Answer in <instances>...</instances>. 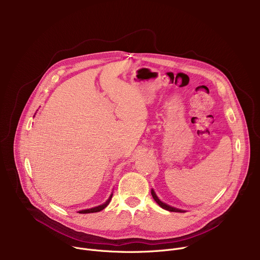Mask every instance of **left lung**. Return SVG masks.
<instances>
[{"label":"left lung","mask_w":260,"mask_h":260,"mask_svg":"<svg viewBox=\"0 0 260 260\" xmlns=\"http://www.w3.org/2000/svg\"><path fill=\"white\" fill-rule=\"evenodd\" d=\"M151 194H152V197H153V199H154V201L162 208V209H165V210H168V211H170V212H181V213H183V212H185L184 210H179V209H177V208H174V207H171V206H169V205H167V204H165V203H162L158 198H157V196H156V193L154 192V190L152 189L151 190Z\"/></svg>","instance_id":"8db88e82"}]
</instances>
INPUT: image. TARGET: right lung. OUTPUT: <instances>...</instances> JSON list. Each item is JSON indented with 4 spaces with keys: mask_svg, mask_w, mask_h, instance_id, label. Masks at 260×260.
Here are the masks:
<instances>
[{
    "mask_svg": "<svg viewBox=\"0 0 260 260\" xmlns=\"http://www.w3.org/2000/svg\"><path fill=\"white\" fill-rule=\"evenodd\" d=\"M112 196H113V193L109 197V199H108V200H107L103 205H100V206L94 207V208H91V209H87V210L79 211V213H81V214H88V213H95V212H100V211L104 210V209L109 205V203H110L111 199H112Z\"/></svg>",
    "mask_w": 260,
    "mask_h": 260,
    "instance_id": "1",
    "label": "right lung"
}]
</instances>
